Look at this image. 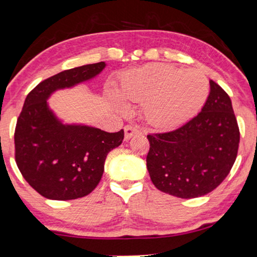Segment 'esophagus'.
<instances>
[{"instance_id": "1", "label": "esophagus", "mask_w": 257, "mask_h": 257, "mask_svg": "<svg viewBox=\"0 0 257 257\" xmlns=\"http://www.w3.org/2000/svg\"><path fill=\"white\" fill-rule=\"evenodd\" d=\"M141 133L140 131L139 126H134V125H126L124 126V140L125 141H128V140H131L133 136L134 135H138Z\"/></svg>"}]
</instances>
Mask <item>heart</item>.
Returning <instances> with one entry per match:
<instances>
[{
	"label": "heart",
	"mask_w": 257,
	"mask_h": 257,
	"mask_svg": "<svg viewBox=\"0 0 257 257\" xmlns=\"http://www.w3.org/2000/svg\"><path fill=\"white\" fill-rule=\"evenodd\" d=\"M115 93L122 112L128 111L125 103H143L152 124L172 126L200 111L209 95V81L198 70L152 63L123 74Z\"/></svg>",
	"instance_id": "b5f03b06"
}]
</instances>
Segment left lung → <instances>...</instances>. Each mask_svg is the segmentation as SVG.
Segmentation results:
<instances>
[{
  "label": "left lung",
  "instance_id": "8db88e82",
  "mask_svg": "<svg viewBox=\"0 0 257 257\" xmlns=\"http://www.w3.org/2000/svg\"><path fill=\"white\" fill-rule=\"evenodd\" d=\"M201 112L172 132L148 135L147 169L157 189L181 198L220 186L236 160L240 131L228 94L214 81Z\"/></svg>",
  "mask_w": 257,
  "mask_h": 257
}]
</instances>
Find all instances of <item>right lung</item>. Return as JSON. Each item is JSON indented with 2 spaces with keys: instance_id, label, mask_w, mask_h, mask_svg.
<instances>
[{
  "instance_id": "obj_1",
  "label": "right lung",
  "mask_w": 257,
  "mask_h": 257,
  "mask_svg": "<svg viewBox=\"0 0 257 257\" xmlns=\"http://www.w3.org/2000/svg\"><path fill=\"white\" fill-rule=\"evenodd\" d=\"M105 62L61 71L28 94L15 131V159L20 172L37 193L67 201L90 194L104 172L109 152L121 146L124 133H105L84 123H66L48 100L59 90L94 80Z\"/></svg>"
}]
</instances>
